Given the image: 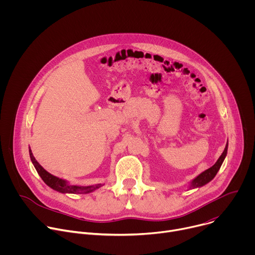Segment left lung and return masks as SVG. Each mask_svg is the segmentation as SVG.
I'll return each mask as SVG.
<instances>
[{"mask_svg":"<svg viewBox=\"0 0 255 255\" xmlns=\"http://www.w3.org/2000/svg\"><path fill=\"white\" fill-rule=\"evenodd\" d=\"M227 150H228V141L225 146V149L223 151V153L221 154V156L218 158V160L216 161V163L211 166L210 168L206 169L205 171H203L202 173H200L198 176H196L194 179H192L189 184V190H193V189H197V188H201L205 185H207L208 183L215 177V175L217 174V172L219 171L226 155H227Z\"/></svg>","mask_w":255,"mask_h":255,"instance_id":"8db88e82","label":"left lung"}]
</instances>
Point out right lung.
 <instances>
[{
    "label": "right lung",
    "mask_w": 255,
    "mask_h": 255,
    "mask_svg": "<svg viewBox=\"0 0 255 255\" xmlns=\"http://www.w3.org/2000/svg\"><path fill=\"white\" fill-rule=\"evenodd\" d=\"M29 154H30L31 161H32L35 169L37 170V172L40 175V177L42 178V180L49 188H51L52 190H54L58 193H61V194H89V193H92V192L96 191L97 189L104 186L102 184H97V185L88 186V187L70 185L67 180L57 177V176L51 174L50 172H48L47 170H45L38 163V161L35 159L30 147H29Z\"/></svg>",
    "instance_id": "obj_1"
}]
</instances>
